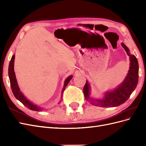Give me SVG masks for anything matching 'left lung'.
<instances>
[{
    "label": "left lung",
    "mask_w": 146,
    "mask_h": 146,
    "mask_svg": "<svg viewBox=\"0 0 146 146\" xmlns=\"http://www.w3.org/2000/svg\"><path fill=\"white\" fill-rule=\"evenodd\" d=\"M121 45L130 58V67L127 75L120 85L113 90L105 92L104 97L101 99H94L90 96V84L86 81L83 88V93L86 99L92 105L101 107H117L129 99L138 85L139 77L138 60L135 55L130 54L129 48L124 44L122 42Z\"/></svg>",
    "instance_id": "8db88e82"
}]
</instances>
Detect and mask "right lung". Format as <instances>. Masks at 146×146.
Wrapping results in <instances>:
<instances>
[{
    "mask_svg": "<svg viewBox=\"0 0 146 146\" xmlns=\"http://www.w3.org/2000/svg\"><path fill=\"white\" fill-rule=\"evenodd\" d=\"M15 55H13L11 57V59L10 60V62L9 64V66H8V77L10 78V85L11 88V90L13 94H14L15 98L19 100L26 107H27L31 110H33V111H42V108L39 107H38L36 105L33 104L32 102L28 100L27 98H25V96L23 94L20 90V88L19 87L18 83H17L16 78V75L14 70V63H15ZM72 78V76H69L66 78V79L64 81V86L61 91V94H63V92L65 90L66 87L67 86L68 84L71 80Z\"/></svg>",
    "mask_w": 146,
    "mask_h": 146,
    "instance_id": "right-lung-1",
    "label": "right lung"
}]
</instances>
